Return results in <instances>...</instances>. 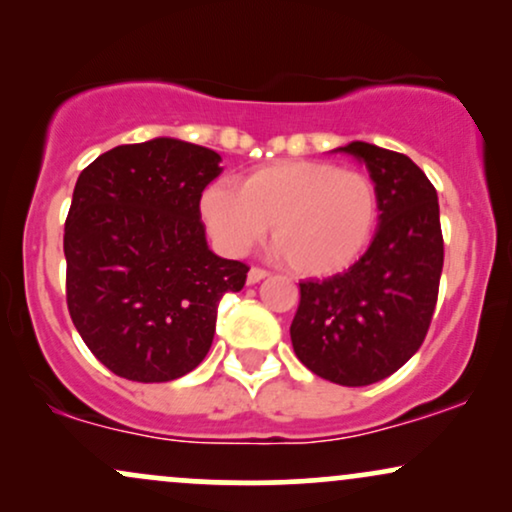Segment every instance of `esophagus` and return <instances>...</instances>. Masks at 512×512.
Wrapping results in <instances>:
<instances>
[{"label":"esophagus","instance_id":"34e87169","mask_svg":"<svg viewBox=\"0 0 512 512\" xmlns=\"http://www.w3.org/2000/svg\"><path fill=\"white\" fill-rule=\"evenodd\" d=\"M269 276V272H264V269H260V267H252L250 272H248V284L252 286V284H260L262 279H267Z\"/></svg>","mask_w":512,"mask_h":512}]
</instances>
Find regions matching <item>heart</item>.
<instances>
[{"instance_id": "1", "label": "heart", "mask_w": 512, "mask_h": 512, "mask_svg": "<svg viewBox=\"0 0 512 512\" xmlns=\"http://www.w3.org/2000/svg\"><path fill=\"white\" fill-rule=\"evenodd\" d=\"M199 214L226 255H245L272 226L274 255L293 274L330 276L368 250L380 197L363 170L327 161H276L252 168L238 187L209 185Z\"/></svg>"}]
</instances>
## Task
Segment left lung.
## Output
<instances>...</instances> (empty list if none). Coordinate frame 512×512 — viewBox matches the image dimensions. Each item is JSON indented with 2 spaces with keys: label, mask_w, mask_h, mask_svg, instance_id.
Listing matches in <instances>:
<instances>
[{
  "label": "left lung",
  "mask_w": 512,
  "mask_h": 512,
  "mask_svg": "<svg viewBox=\"0 0 512 512\" xmlns=\"http://www.w3.org/2000/svg\"><path fill=\"white\" fill-rule=\"evenodd\" d=\"M378 187L380 219L366 255L344 274L303 281L291 322L298 361L346 387L373 385L399 370L424 344L443 272L436 187L397 151L351 142Z\"/></svg>",
  "instance_id": "obj_1"
}]
</instances>
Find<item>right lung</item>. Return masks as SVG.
<instances>
[{
    "mask_svg": "<svg viewBox=\"0 0 512 512\" xmlns=\"http://www.w3.org/2000/svg\"><path fill=\"white\" fill-rule=\"evenodd\" d=\"M221 156L173 137L105 151L81 170L64 223L67 305L91 354L120 378L168 383L214 342L223 293L248 267L207 245L199 199Z\"/></svg>",
    "mask_w": 512,
    "mask_h": 512,
    "instance_id": "add662e5",
    "label": "right lung"
}]
</instances>
